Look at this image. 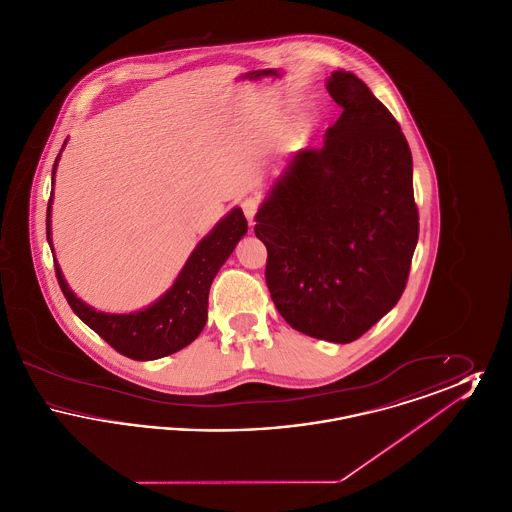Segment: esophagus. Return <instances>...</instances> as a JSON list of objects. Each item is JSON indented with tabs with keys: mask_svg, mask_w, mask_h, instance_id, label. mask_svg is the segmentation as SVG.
Here are the masks:
<instances>
[{
	"mask_svg": "<svg viewBox=\"0 0 512 512\" xmlns=\"http://www.w3.org/2000/svg\"><path fill=\"white\" fill-rule=\"evenodd\" d=\"M242 209H244L245 219L249 220V224H253V219L259 209V201L255 197H245Z\"/></svg>",
	"mask_w": 512,
	"mask_h": 512,
	"instance_id": "34e87169",
	"label": "esophagus"
}]
</instances>
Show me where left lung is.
<instances>
[{
	"label": "left lung",
	"mask_w": 512,
	"mask_h": 512,
	"mask_svg": "<svg viewBox=\"0 0 512 512\" xmlns=\"http://www.w3.org/2000/svg\"><path fill=\"white\" fill-rule=\"evenodd\" d=\"M341 107L320 149L297 151L257 211L267 286L284 320L317 340L349 343L388 315L405 290L418 211L413 155L365 82L334 71Z\"/></svg>",
	"instance_id": "obj_1"
}]
</instances>
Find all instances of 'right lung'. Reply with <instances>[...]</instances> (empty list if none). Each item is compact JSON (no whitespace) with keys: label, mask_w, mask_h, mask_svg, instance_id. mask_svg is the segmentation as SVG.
Segmentation results:
<instances>
[{"label":"right lung","mask_w":512,"mask_h":512,"mask_svg":"<svg viewBox=\"0 0 512 512\" xmlns=\"http://www.w3.org/2000/svg\"><path fill=\"white\" fill-rule=\"evenodd\" d=\"M67 146V140L61 151ZM61 151L53 165V184L55 171L61 159ZM51 203H48V244L51 242ZM247 232V220L240 207H234L228 215L215 224V228L195 245L192 255L186 265L178 272L174 284L159 299L134 313H103L84 303L76 293L69 288L61 267L55 261V274L61 286V292L67 297L74 315L80 318L86 326H90L96 334L107 341L113 349H117L124 357L134 361H153L172 355L201 334L207 322V303L209 290L217 276L220 267L232 255L236 244ZM53 253V251H51Z\"/></svg>","instance_id":"1"}]
</instances>
